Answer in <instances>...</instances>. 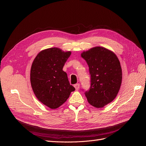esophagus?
<instances>
[{"mask_svg":"<svg viewBox=\"0 0 146 146\" xmlns=\"http://www.w3.org/2000/svg\"><path fill=\"white\" fill-rule=\"evenodd\" d=\"M74 88H75V89H76V90H79V88H80V84L79 83H77V84H76V85H74Z\"/></svg>","mask_w":146,"mask_h":146,"instance_id":"1","label":"esophagus"}]
</instances>
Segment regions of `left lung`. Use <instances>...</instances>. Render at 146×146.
Instances as JSON below:
<instances>
[{"label": "left lung", "mask_w": 146, "mask_h": 146, "mask_svg": "<svg viewBox=\"0 0 146 146\" xmlns=\"http://www.w3.org/2000/svg\"><path fill=\"white\" fill-rule=\"evenodd\" d=\"M81 57L87 62L90 74V87L85 93L88 101L95 108H103L115 98L120 89L119 61L112 51L102 47L83 51Z\"/></svg>", "instance_id": "8db88e82"}]
</instances>
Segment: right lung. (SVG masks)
I'll return each mask as SVG.
<instances>
[{"label": "right lung", "instance_id": "obj_1", "mask_svg": "<svg viewBox=\"0 0 146 146\" xmlns=\"http://www.w3.org/2000/svg\"><path fill=\"white\" fill-rule=\"evenodd\" d=\"M71 52L58 48L44 50L38 54L31 68L30 81L34 93L51 109L63 105L75 88L70 85L63 66Z\"/></svg>", "mask_w": 146, "mask_h": 146}]
</instances>
